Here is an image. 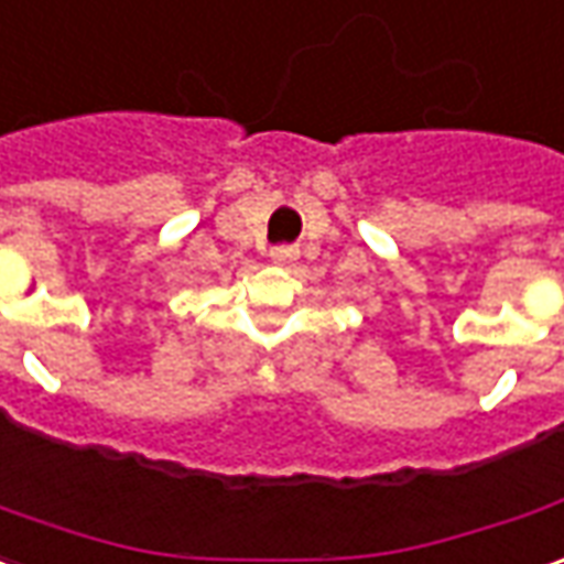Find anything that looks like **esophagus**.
<instances>
[{"mask_svg": "<svg viewBox=\"0 0 564 564\" xmlns=\"http://www.w3.org/2000/svg\"><path fill=\"white\" fill-rule=\"evenodd\" d=\"M297 245H275L273 251H270V258L275 260V263H291V260H297Z\"/></svg>", "mask_w": 564, "mask_h": 564, "instance_id": "obj_1", "label": "esophagus"}]
</instances>
